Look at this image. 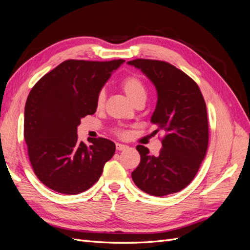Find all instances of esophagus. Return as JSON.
I'll list each match as a JSON object with an SVG mask.
<instances>
[{"label":"esophagus","instance_id":"esophagus-1","mask_svg":"<svg viewBox=\"0 0 250 250\" xmlns=\"http://www.w3.org/2000/svg\"><path fill=\"white\" fill-rule=\"evenodd\" d=\"M116 148H117V150H119V151H123V150L127 149V148H128V146H126V145H123V144L117 143V144H116Z\"/></svg>","mask_w":250,"mask_h":250}]
</instances>
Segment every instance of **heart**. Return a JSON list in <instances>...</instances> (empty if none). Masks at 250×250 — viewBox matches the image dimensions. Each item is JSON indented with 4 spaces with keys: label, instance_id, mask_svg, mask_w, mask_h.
I'll return each mask as SVG.
<instances>
[{
    "label": "heart",
    "instance_id": "heart-1",
    "mask_svg": "<svg viewBox=\"0 0 250 250\" xmlns=\"http://www.w3.org/2000/svg\"><path fill=\"white\" fill-rule=\"evenodd\" d=\"M121 87L124 90L126 96L129 98V100L135 104L141 101H145L147 97V87L145 85L144 81L135 75H129V76H126L121 81ZM105 99H106V94H105L104 90H100L97 95L96 99V105L98 108H102L104 106ZM116 134L123 137L125 135V132L123 130L116 129Z\"/></svg>",
    "mask_w": 250,
    "mask_h": 250
}]
</instances>
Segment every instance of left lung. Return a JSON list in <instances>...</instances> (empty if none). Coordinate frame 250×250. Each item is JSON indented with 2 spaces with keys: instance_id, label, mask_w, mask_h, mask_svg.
<instances>
[{
  "instance_id": "1",
  "label": "left lung",
  "mask_w": 250,
  "mask_h": 250,
  "mask_svg": "<svg viewBox=\"0 0 250 250\" xmlns=\"http://www.w3.org/2000/svg\"><path fill=\"white\" fill-rule=\"evenodd\" d=\"M141 70L157 92L151 122L163 130V148L157 156L137 146L140 165L132 173L133 183L149 195L166 196L183 190L194 179L207 154L208 122L206 101L191 77L162 60L128 62Z\"/></svg>"
}]
</instances>
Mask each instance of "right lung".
Returning <instances> with one entry per match:
<instances>
[{
    "label": "right lung",
    "mask_w": 250,
    "mask_h": 250,
    "mask_svg": "<svg viewBox=\"0 0 250 250\" xmlns=\"http://www.w3.org/2000/svg\"><path fill=\"white\" fill-rule=\"evenodd\" d=\"M125 60L69 59L42 76L26 101L24 138L32 169L51 190L75 195L99 180L115 154V143L103 138L78 141L81 119L94 115L103 85Z\"/></svg>",
    "instance_id": "right-lung-1"
}]
</instances>
